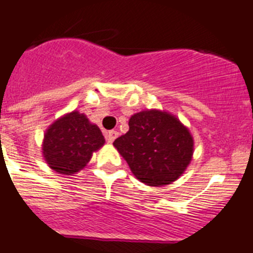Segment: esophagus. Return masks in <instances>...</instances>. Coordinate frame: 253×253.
Segmentation results:
<instances>
[{
    "mask_svg": "<svg viewBox=\"0 0 253 253\" xmlns=\"http://www.w3.org/2000/svg\"><path fill=\"white\" fill-rule=\"evenodd\" d=\"M117 136H119V133H117L116 131H109V132H106V134H105V137H106V141L109 142V143H112V142L116 139Z\"/></svg>",
    "mask_w": 253,
    "mask_h": 253,
    "instance_id": "esophagus-1",
    "label": "esophagus"
}]
</instances>
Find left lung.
Segmentation results:
<instances>
[{"label": "left lung", "mask_w": 253, "mask_h": 253, "mask_svg": "<svg viewBox=\"0 0 253 253\" xmlns=\"http://www.w3.org/2000/svg\"><path fill=\"white\" fill-rule=\"evenodd\" d=\"M128 126L114 146L139 181L163 186L181 176L193 159L194 138L178 117L164 110H143L132 115Z\"/></svg>", "instance_id": "left-lung-1"}]
</instances>
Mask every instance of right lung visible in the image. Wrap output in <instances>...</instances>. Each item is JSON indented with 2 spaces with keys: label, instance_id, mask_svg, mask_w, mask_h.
Listing matches in <instances>:
<instances>
[{
  "label": "right lung",
  "instance_id": "1",
  "mask_svg": "<svg viewBox=\"0 0 253 253\" xmlns=\"http://www.w3.org/2000/svg\"><path fill=\"white\" fill-rule=\"evenodd\" d=\"M105 144L102 132L86 115L74 110L56 119L44 133L42 154L49 168L73 175L86 167L92 153Z\"/></svg>",
  "mask_w": 253,
  "mask_h": 253
}]
</instances>
